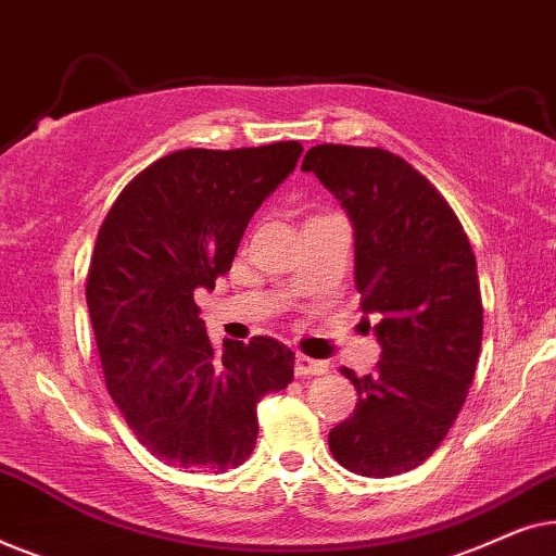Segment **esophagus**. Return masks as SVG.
I'll list each match as a JSON object with an SVG mask.
<instances>
[{
    "label": "esophagus",
    "mask_w": 556,
    "mask_h": 556,
    "mask_svg": "<svg viewBox=\"0 0 556 556\" xmlns=\"http://www.w3.org/2000/svg\"><path fill=\"white\" fill-rule=\"evenodd\" d=\"M293 369H295V375H299V377L326 375V371H329V364L321 362V359H311V356H303V354H299V356H295Z\"/></svg>",
    "instance_id": "1"
}]
</instances>
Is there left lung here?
Here are the masks:
<instances>
[{
    "label": "left lung",
    "mask_w": 556,
    "mask_h": 556,
    "mask_svg": "<svg viewBox=\"0 0 556 556\" xmlns=\"http://www.w3.org/2000/svg\"><path fill=\"white\" fill-rule=\"evenodd\" d=\"M301 169L349 215L356 291L364 314L379 316L382 346L371 375L341 369L359 402L329 447L352 473H407L438 451L473 382L483 337L476 255L443 194L392 151L321 143Z\"/></svg>",
    "instance_id": "left-lung-1"
}]
</instances>
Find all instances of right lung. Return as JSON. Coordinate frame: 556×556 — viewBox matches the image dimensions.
I'll list each match as a JSON object with an SVG mask.
<instances>
[{
    "label": "right lung",
    "instance_id": "right-lung-1",
    "mask_svg": "<svg viewBox=\"0 0 556 556\" xmlns=\"http://www.w3.org/2000/svg\"><path fill=\"white\" fill-rule=\"evenodd\" d=\"M303 147L185 149L113 202L90 257L86 301L105 387L139 443L169 466L225 473L250 458L257 402L293 382L270 337L212 346L194 291L230 270L250 217Z\"/></svg>",
    "mask_w": 556,
    "mask_h": 556
}]
</instances>
